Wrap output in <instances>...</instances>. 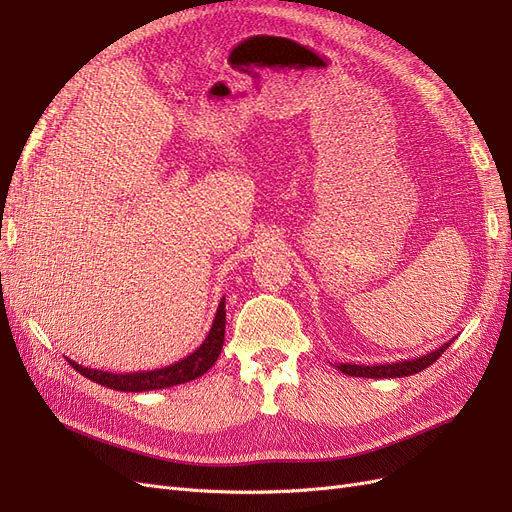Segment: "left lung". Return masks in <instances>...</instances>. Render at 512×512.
Returning a JSON list of instances; mask_svg holds the SVG:
<instances>
[{"instance_id": "1", "label": "left lung", "mask_w": 512, "mask_h": 512, "mask_svg": "<svg viewBox=\"0 0 512 512\" xmlns=\"http://www.w3.org/2000/svg\"><path fill=\"white\" fill-rule=\"evenodd\" d=\"M453 342V339H451ZM451 342H446L438 350L427 352L423 356H416V359L408 361H399V363H380V365H352V363H339L335 365L342 374L354 376V378H406L412 374H418V371L427 369L431 363H436L442 352L451 346Z\"/></svg>"}]
</instances>
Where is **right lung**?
<instances>
[{
    "label": "right lung",
    "mask_w": 512,
    "mask_h": 512,
    "mask_svg": "<svg viewBox=\"0 0 512 512\" xmlns=\"http://www.w3.org/2000/svg\"><path fill=\"white\" fill-rule=\"evenodd\" d=\"M226 299L222 297L218 312H215L211 329L205 337V342L200 344L192 354L185 356V359L160 367V369H149V371H132V374H113V371H102V369H91L83 367L68 359V363L79 371L81 376L89 378L91 382H98L106 389L123 391V393H147V391H160L170 389V386H177L183 382L196 380L213 367L218 361V356L224 346V329H226Z\"/></svg>",
    "instance_id": "right-lung-1"
}]
</instances>
